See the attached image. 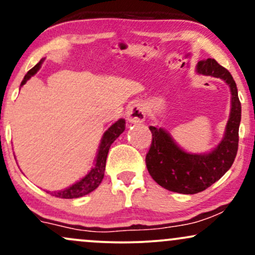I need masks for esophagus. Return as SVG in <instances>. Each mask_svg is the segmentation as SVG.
<instances>
[{
	"label": "esophagus",
	"mask_w": 255,
	"mask_h": 255,
	"mask_svg": "<svg viewBox=\"0 0 255 255\" xmlns=\"http://www.w3.org/2000/svg\"><path fill=\"white\" fill-rule=\"evenodd\" d=\"M146 119V109L144 104L134 103L127 110V120L130 124H141Z\"/></svg>",
	"instance_id": "1"
}]
</instances>
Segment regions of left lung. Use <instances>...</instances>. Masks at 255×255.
Returning <instances> with one entry per match:
<instances>
[{
	"instance_id": "left-lung-1",
	"label": "left lung",
	"mask_w": 255,
	"mask_h": 255,
	"mask_svg": "<svg viewBox=\"0 0 255 255\" xmlns=\"http://www.w3.org/2000/svg\"><path fill=\"white\" fill-rule=\"evenodd\" d=\"M197 73L222 79L230 89V114L223 139L210 152L192 153L180 147L164 128L150 126L152 144L146 154L152 178L163 188L182 194H195L212 186L233 165L239 147L241 103L233 77L213 58L199 62Z\"/></svg>"
}]
</instances>
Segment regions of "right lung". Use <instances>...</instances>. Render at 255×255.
I'll list each match as a JSON object with an SVG mask.
<instances>
[{"label":"right lung","instance_id":"1","mask_svg":"<svg viewBox=\"0 0 255 255\" xmlns=\"http://www.w3.org/2000/svg\"><path fill=\"white\" fill-rule=\"evenodd\" d=\"M44 58L38 62L31 71L27 72V74L25 75L24 80L21 81V85H25L27 83V80L33 77L36 73L39 71V68L42 67ZM126 128V121L125 119H120L115 124H113L108 128L107 130L104 131L103 136L101 139V144L98 146L97 154H96L95 162H93V166L91 168V170L87 172L86 175L83 178L77 181L75 183H73L72 186L67 187V188L61 189V191H55V192H48L50 193L51 195L57 198L62 199H75L84 197V195L89 194V193L93 192L96 188L101 184L102 180L104 177V170H105V163H107V157L108 152H109V148L111 144L115 141L118 137L124 133Z\"/></svg>","mask_w":255,"mask_h":255}]
</instances>
